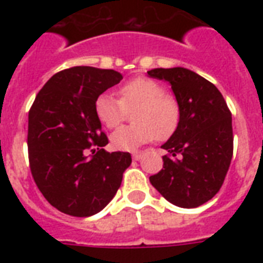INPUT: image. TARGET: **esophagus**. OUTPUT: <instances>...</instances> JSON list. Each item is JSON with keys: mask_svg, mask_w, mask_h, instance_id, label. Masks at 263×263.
<instances>
[{"mask_svg": "<svg viewBox=\"0 0 263 263\" xmlns=\"http://www.w3.org/2000/svg\"><path fill=\"white\" fill-rule=\"evenodd\" d=\"M142 153H134V154H132V158H134V160L135 161H140L142 160Z\"/></svg>", "mask_w": 263, "mask_h": 263, "instance_id": "obj_1", "label": "esophagus"}]
</instances>
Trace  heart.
<instances>
[{"label": "heart", "instance_id": "b5f03b06", "mask_svg": "<svg viewBox=\"0 0 263 263\" xmlns=\"http://www.w3.org/2000/svg\"><path fill=\"white\" fill-rule=\"evenodd\" d=\"M120 97L103 92L95 99V115L107 128L119 127L127 117V109L138 106L135 125L120 128L110 136L111 146L117 150L132 152L157 138L166 139L177 129L179 105L160 83L136 78L121 86Z\"/></svg>", "mask_w": 263, "mask_h": 263}]
</instances>
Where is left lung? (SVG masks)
I'll list each match as a JSON object with an SVG mask.
<instances>
[{
    "label": "left lung",
    "mask_w": 263,
    "mask_h": 263,
    "mask_svg": "<svg viewBox=\"0 0 263 263\" xmlns=\"http://www.w3.org/2000/svg\"><path fill=\"white\" fill-rule=\"evenodd\" d=\"M150 78L169 82L180 109L177 129L161 147L164 169L150 183L179 208H198L220 191L233 154L232 115L218 88L185 68H156Z\"/></svg>",
    "instance_id": "8db88e82"
}]
</instances>
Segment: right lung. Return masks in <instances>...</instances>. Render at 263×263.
<instances>
[{"instance_id": "obj_1", "label": "right lung", "mask_w": 263, "mask_h": 263, "mask_svg": "<svg viewBox=\"0 0 263 263\" xmlns=\"http://www.w3.org/2000/svg\"><path fill=\"white\" fill-rule=\"evenodd\" d=\"M113 69L73 67L51 76L28 113V160L42 195L57 210L90 217L106 206L131 165L129 153H107L95 99L120 83Z\"/></svg>"}]
</instances>
